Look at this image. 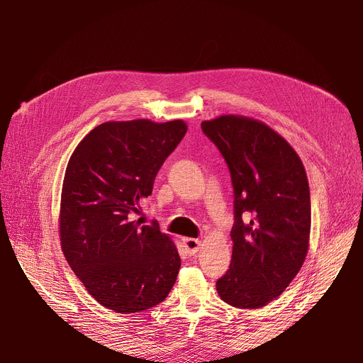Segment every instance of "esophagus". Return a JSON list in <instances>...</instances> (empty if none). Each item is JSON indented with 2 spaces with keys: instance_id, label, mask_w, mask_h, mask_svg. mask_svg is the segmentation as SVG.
<instances>
[{
  "instance_id": "34e87169",
  "label": "esophagus",
  "mask_w": 363,
  "mask_h": 363,
  "mask_svg": "<svg viewBox=\"0 0 363 363\" xmlns=\"http://www.w3.org/2000/svg\"><path fill=\"white\" fill-rule=\"evenodd\" d=\"M182 242H184L185 250H186V253L189 256H194L200 250V245H201L200 240H196V238H182Z\"/></svg>"
}]
</instances>
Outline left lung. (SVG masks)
<instances>
[{
    "label": "left lung",
    "instance_id": "1",
    "mask_svg": "<svg viewBox=\"0 0 363 363\" xmlns=\"http://www.w3.org/2000/svg\"><path fill=\"white\" fill-rule=\"evenodd\" d=\"M201 129L220 151L234 188L233 257L216 290L234 308L259 309L289 287L306 259V172L293 147L259 121L228 114Z\"/></svg>",
    "mask_w": 363,
    "mask_h": 363
}]
</instances>
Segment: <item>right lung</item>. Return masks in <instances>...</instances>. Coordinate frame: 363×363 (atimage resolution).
I'll return each instance as SVG.
<instances>
[{
	"instance_id": "right-lung-1",
	"label": "right lung",
	"mask_w": 363,
	"mask_h": 363,
	"mask_svg": "<svg viewBox=\"0 0 363 363\" xmlns=\"http://www.w3.org/2000/svg\"><path fill=\"white\" fill-rule=\"evenodd\" d=\"M185 132L182 121L106 122L70 156L60 204L62 249L74 275L107 309L155 308L177 281L175 244L156 220L143 225L135 218Z\"/></svg>"
}]
</instances>
